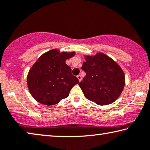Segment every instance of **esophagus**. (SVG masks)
<instances>
[{"mask_svg":"<svg viewBox=\"0 0 150 150\" xmlns=\"http://www.w3.org/2000/svg\"><path fill=\"white\" fill-rule=\"evenodd\" d=\"M77 79H79V81H81L82 80V77H81V76L80 75H77Z\"/></svg>","mask_w":150,"mask_h":150,"instance_id":"obj_1","label":"esophagus"}]
</instances>
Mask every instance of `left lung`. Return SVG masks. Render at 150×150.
Wrapping results in <instances>:
<instances>
[{"instance_id":"8db88e82","label":"left lung","mask_w":150,"mask_h":150,"mask_svg":"<svg viewBox=\"0 0 150 150\" xmlns=\"http://www.w3.org/2000/svg\"><path fill=\"white\" fill-rule=\"evenodd\" d=\"M81 69L86 73L79 85L85 97L99 105L115 101L123 91L125 75L120 66L103 53L85 55Z\"/></svg>"}]
</instances>
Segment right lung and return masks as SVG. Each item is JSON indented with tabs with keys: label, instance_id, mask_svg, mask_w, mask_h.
Listing matches in <instances>:
<instances>
[{
	"label": "right lung",
	"instance_id": "1",
	"mask_svg": "<svg viewBox=\"0 0 150 150\" xmlns=\"http://www.w3.org/2000/svg\"><path fill=\"white\" fill-rule=\"evenodd\" d=\"M75 52H61L52 49L37 59L27 75L30 93L39 103L53 105L69 96L79 80L71 74L67 59L73 57Z\"/></svg>",
	"mask_w": 150,
	"mask_h": 150
}]
</instances>
